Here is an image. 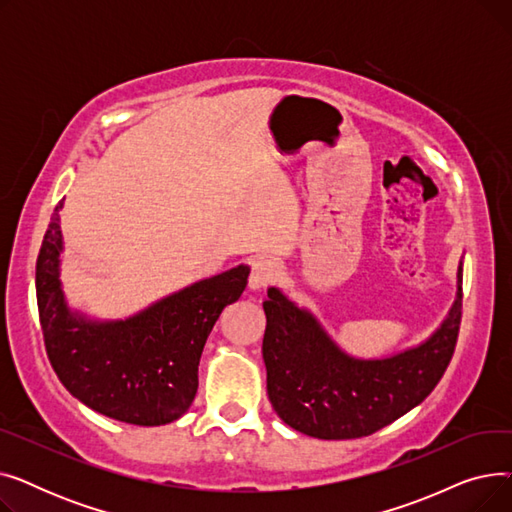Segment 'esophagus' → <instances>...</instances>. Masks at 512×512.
<instances>
[{
    "mask_svg": "<svg viewBox=\"0 0 512 512\" xmlns=\"http://www.w3.org/2000/svg\"><path fill=\"white\" fill-rule=\"evenodd\" d=\"M278 278H280V265L274 259L259 257V259L253 261L251 274H249V286L253 290L267 288L270 284H274Z\"/></svg>",
    "mask_w": 512,
    "mask_h": 512,
    "instance_id": "34e87169",
    "label": "esophagus"
}]
</instances>
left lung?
<instances>
[{
	"label": "left lung",
	"mask_w": 512,
	"mask_h": 512,
	"mask_svg": "<svg viewBox=\"0 0 512 512\" xmlns=\"http://www.w3.org/2000/svg\"><path fill=\"white\" fill-rule=\"evenodd\" d=\"M456 278V301L442 326L419 346L386 359L346 355L313 313L272 286L263 301V361L278 417L305 436L351 440L417 407L442 380L459 338L463 261Z\"/></svg>",
	"instance_id": "1"
}]
</instances>
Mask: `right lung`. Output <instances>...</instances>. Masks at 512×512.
I'll return each mask as SVG.
<instances>
[{
  "label": "right lung",
  "mask_w": 512,
  "mask_h": 512,
  "mask_svg": "<svg viewBox=\"0 0 512 512\" xmlns=\"http://www.w3.org/2000/svg\"><path fill=\"white\" fill-rule=\"evenodd\" d=\"M56 205L37 257L45 351L64 388L89 409L132 425L182 417L199 388V359L220 313L247 288L249 267L186 286L141 313L97 321L72 311L60 282L64 249Z\"/></svg>",
  "instance_id": "add662e5"
}]
</instances>
